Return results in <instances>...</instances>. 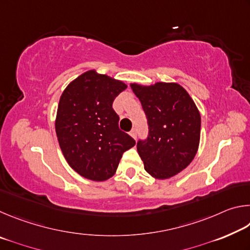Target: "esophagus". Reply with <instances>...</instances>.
I'll use <instances>...</instances> for the list:
<instances>
[{"instance_id":"34e87169","label":"esophagus","mask_w":250,"mask_h":250,"mask_svg":"<svg viewBox=\"0 0 250 250\" xmlns=\"http://www.w3.org/2000/svg\"><path fill=\"white\" fill-rule=\"evenodd\" d=\"M130 135H131V137H132L133 139H137V129H132V130H131L130 131Z\"/></svg>"}]
</instances>
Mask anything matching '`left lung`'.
<instances>
[{
    "mask_svg": "<svg viewBox=\"0 0 250 250\" xmlns=\"http://www.w3.org/2000/svg\"><path fill=\"white\" fill-rule=\"evenodd\" d=\"M130 86L149 125L147 139L137 145L145 170L154 179H170L188 167L198 150L200 111L188 91L176 83Z\"/></svg>",
    "mask_w": 250,
    "mask_h": 250,
    "instance_id": "8db88e82",
    "label": "left lung"
}]
</instances>
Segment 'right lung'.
<instances>
[{"instance_id":"add662e5","label":"right lung","mask_w":250,"mask_h":250,"mask_svg":"<svg viewBox=\"0 0 250 250\" xmlns=\"http://www.w3.org/2000/svg\"><path fill=\"white\" fill-rule=\"evenodd\" d=\"M126 84L88 70L74 79L59 99L55 129L62 154L70 167L91 181L113 176L122 154L135 141L119 129L112 109Z\"/></svg>"}]
</instances>
